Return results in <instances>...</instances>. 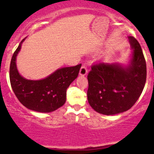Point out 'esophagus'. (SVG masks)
<instances>
[{"mask_svg":"<svg viewBox=\"0 0 154 154\" xmlns=\"http://www.w3.org/2000/svg\"><path fill=\"white\" fill-rule=\"evenodd\" d=\"M88 73V68L87 66H85V64H83L82 67H81L80 70H79V75L82 76H85L87 75Z\"/></svg>","mask_w":154,"mask_h":154,"instance_id":"esophagus-1","label":"esophagus"}]
</instances>
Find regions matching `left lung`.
<instances>
[{
    "mask_svg": "<svg viewBox=\"0 0 154 154\" xmlns=\"http://www.w3.org/2000/svg\"><path fill=\"white\" fill-rule=\"evenodd\" d=\"M132 59L128 66L94 63L88 73V100L97 112L114 115L129 110L140 96L146 81V63L140 45L129 36Z\"/></svg>",
    "mask_w": 154,
    "mask_h": 154,
    "instance_id": "obj_1",
    "label": "left lung"
}]
</instances>
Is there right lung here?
Instances as JSON below:
<instances>
[{
	"instance_id": "right-lung-1",
	"label": "right lung",
	"mask_w": 154,
	"mask_h": 154,
	"mask_svg": "<svg viewBox=\"0 0 154 154\" xmlns=\"http://www.w3.org/2000/svg\"><path fill=\"white\" fill-rule=\"evenodd\" d=\"M24 40L14 53L10 64V82L14 93L24 106L30 110L48 113L56 110L66 102V90L78 76L80 64L57 69L46 78L29 80L19 75L16 59Z\"/></svg>"
}]
</instances>
